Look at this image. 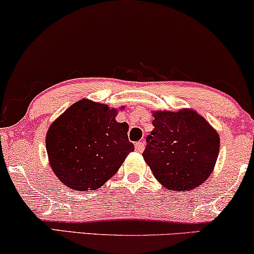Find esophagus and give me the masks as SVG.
Masks as SVG:
<instances>
[{"label": "esophagus", "mask_w": 254, "mask_h": 254, "mask_svg": "<svg viewBox=\"0 0 254 254\" xmlns=\"http://www.w3.org/2000/svg\"><path fill=\"white\" fill-rule=\"evenodd\" d=\"M135 150L137 152H142L144 150V143L143 142H137V143H135Z\"/></svg>", "instance_id": "34e87169"}]
</instances>
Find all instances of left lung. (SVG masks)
<instances>
[{"mask_svg": "<svg viewBox=\"0 0 254 254\" xmlns=\"http://www.w3.org/2000/svg\"><path fill=\"white\" fill-rule=\"evenodd\" d=\"M154 130L147 137L144 161L169 190H190L206 182L220 151V136L209 123L190 109L155 111Z\"/></svg>", "mask_w": 254, "mask_h": 254, "instance_id": "8db88e82", "label": "left lung"}]
</instances>
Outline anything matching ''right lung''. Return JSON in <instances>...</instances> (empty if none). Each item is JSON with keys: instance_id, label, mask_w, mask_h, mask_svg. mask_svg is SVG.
I'll use <instances>...</instances> for the list:
<instances>
[{"instance_id": "add662e5", "label": "right lung", "mask_w": 254, "mask_h": 254, "mask_svg": "<svg viewBox=\"0 0 254 254\" xmlns=\"http://www.w3.org/2000/svg\"><path fill=\"white\" fill-rule=\"evenodd\" d=\"M118 111L82 99L48 128L46 149L59 180L75 190H95L116 175L134 150L128 125L118 123Z\"/></svg>"}]
</instances>
